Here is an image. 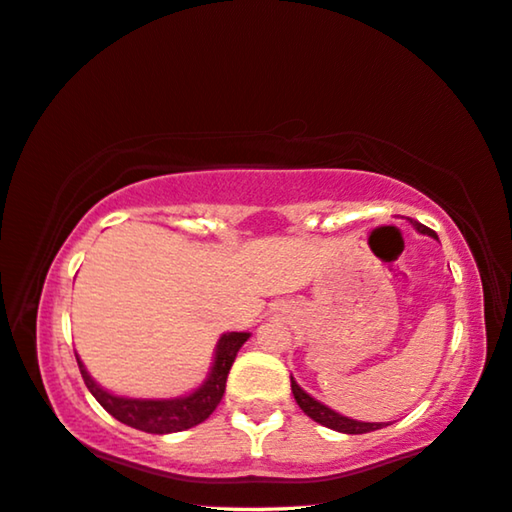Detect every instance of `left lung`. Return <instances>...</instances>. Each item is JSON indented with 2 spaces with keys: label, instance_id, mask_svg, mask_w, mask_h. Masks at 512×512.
<instances>
[{
  "label": "left lung",
  "instance_id": "left-lung-1",
  "mask_svg": "<svg viewBox=\"0 0 512 512\" xmlns=\"http://www.w3.org/2000/svg\"><path fill=\"white\" fill-rule=\"evenodd\" d=\"M409 223L414 225V230L418 234H427L432 236V239H437V234H434L430 227H425L421 223H416V220L409 218ZM292 393H294V400L299 407L303 409L305 416H310L312 421L324 425V427H331L335 432H342V434H365V432H375L381 430V427L391 425V423H365V421H356V418H349V416H342L338 411H333L331 407H326L324 402H319L312 398L310 393H305L303 388L296 384L294 377H292Z\"/></svg>",
  "mask_w": 512,
  "mask_h": 512
}]
</instances>
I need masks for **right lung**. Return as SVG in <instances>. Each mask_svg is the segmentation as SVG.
Wrapping results in <instances>:
<instances>
[{"label":"right lung","instance_id":"obj_1","mask_svg":"<svg viewBox=\"0 0 512 512\" xmlns=\"http://www.w3.org/2000/svg\"><path fill=\"white\" fill-rule=\"evenodd\" d=\"M248 338L250 333L239 331H227L220 335L216 349H213V363L207 379L190 393L179 395V398H128V395L110 393L108 388H103L89 375L78 354H75V358H78L82 379H85L89 393L110 416L117 418L119 423L135 427V430L149 434H172L200 425L216 411L220 400H223L227 375H230L234 358Z\"/></svg>","mask_w":512,"mask_h":512}]
</instances>
